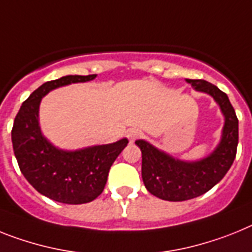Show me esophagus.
<instances>
[{"label": "esophagus", "instance_id": "obj_1", "mask_svg": "<svg viewBox=\"0 0 252 252\" xmlns=\"http://www.w3.org/2000/svg\"><path fill=\"white\" fill-rule=\"evenodd\" d=\"M140 131L139 130H130L127 132V139H128V141H130V143H134L135 140H136L137 137L140 136Z\"/></svg>", "mask_w": 252, "mask_h": 252}]
</instances>
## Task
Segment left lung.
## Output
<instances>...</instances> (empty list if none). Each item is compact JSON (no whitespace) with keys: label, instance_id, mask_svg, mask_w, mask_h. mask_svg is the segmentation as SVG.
Wrapping results in <instances>:
<instances>
[{"label":"left lung","instance_id":"left-lung-1","mask_svg":"<svg viewBox=\"0 0 252 252\" xmlns=\"http://www.w3.org/2000/svg\"><path fill=\"white\" fill-rule=\"evenodd\" d=\"M196 92L214 99L224 117L218 145L197 160H182L154 147L147 140L135 141L143 156L141 177L152 195L167 201H185L214 188L231 168L238 144V120L227 94L205 80L186 79Z\"/></svg>","mask_w":252,"mask_h":252}]
</instances>
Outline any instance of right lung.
<instances>
[{
    "instance_id": "add662e5",
    "label": "right lung",
    "mask_w": 252,
    "mask_h": 252,
    "mask_svg": "<svg viewBox=\"0 0 252 252\" xmlns=\"http://www.w3.org/2000/svg\"><path fill=\"white\" fill-rule=\"evenodd\" d=\"M96 75H67L47 81L30 94L19 109L11 131L12 147L21 173L34 189L63 204H85L99 196L107 184L111 165L128 140L83 149L55 147L42 132L39 107L42 98L57 88L88 83Z\"/></svg>"
}]
</instances>
